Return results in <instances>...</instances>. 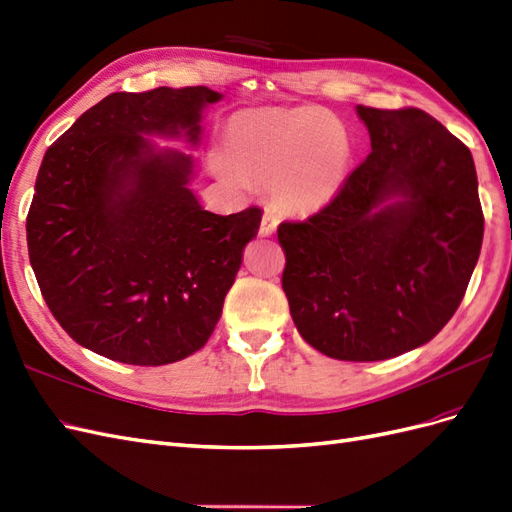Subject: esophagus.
I'll use <instances>...</instances> for the list:
<instances>
[{"mask_svg":"<svg viewBox=\"0 0 512 512\" xmlns=\"http://www.w3.org/2000/svg\"><path fill=\"white\" fill-rule=\"evenodd\" d=\"M277 224H280V220H277V215L267 211L265 215H262V222H260V230H258L260 237H271L273 232H275V228H277Z\"/></svg>","mask_w":512,"mask_h":512,"instance_id":"34e87169","label":"esophagus"}]
</instances>
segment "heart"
<instances>
[{
	"mask_svg": "<svg viewBox=\"0 0 512 512\" xmlns=\"http://www.w3.org/2000/svg\"><path fill=\"white\" fill-rule=\"evenodd\" d=\"M348 134L322 108H247L222 130L215 173L237 190L267 181L286 211H316L339 192L348 175Z\"/></svg>",
	"mask_w": 512,
	"mask_h": 512,
	"instance_id": "heart-1",
	"label": "heart"
}]
</instances>
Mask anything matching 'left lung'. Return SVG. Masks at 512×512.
I'll list each match as a JSON object with an SVG mask.
<instances>
[{"label": "left lung", "mask_w": 512, "mask_h": 512, "mask_svg": "<svg viewBox=\"0 0 512 512\" xmlns=\"http://www.w3.org/2000/svg\"><path fill=\"white\" fill-rule=\"evenodd\" d=\"M371 153L318 213L282 222V288L301 337L339 361L436 337L466 294L485 218L470 149L421 108L356 106Z\"/></svg>", "instance_id": "obj_1"}]
</instances>
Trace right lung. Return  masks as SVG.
<instances>
[{"label": "right lung", "mask_w": 512, "mask_h": 512, "mask_svg": "<svg viewBox=\"0 0 512 512\" xmlns=\"http://www.w3.org/2000/svg\"><path fill=\"white\" fill-rule=\"evenodd\" d=\"M222 94L158 87L106 96L46 149L27 213L42 297L76 344L158 367L207 344L262 209L218 215L188 188L194 160L145 134L196 145Z\"/></svg>", "instance_id": "add662e5"}]
</instances>
